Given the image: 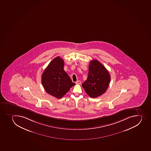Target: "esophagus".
<instances>
[{"label": "esophagus", "instance_id": "34e87169", "mask_svg": "<svg viewBox=\"0 0 151 151\" xmlns=\"http://www.w3.org/2000/svg\"><path fill=\"white\" fill-rule=\"evenodd\" d=\"M81 83V82L80 81L78 80L76 82V84H78V85H80Z\"/></svg>", "mask_w": 151, "mask_h": 151}]
</instances>
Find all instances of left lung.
I'll return each mask as SVG.
<instances>
[{
	"label": "left lung",
	"mask_w": 151,
	"mask_h": 151,
	"mask_svg": "<svg viewBox=\"0 0 151 151\" xmlns=\"http://www.w3.org/2000/svg\"><path fill=\"white\" fill-rule=\"evenodd\" d=\"M111 81L109 72L96 60H91L88 66V74L82 84L86 93L91 98H96L106 91Z\"/></svg>",
	"instance_id": "8db88e82"
}]
</instances>
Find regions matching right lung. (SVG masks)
Wrapping results in <instances>:
<instances>
[{"label": "right lung", "mask_w": 151, "mask_h": 151, "mask_svg": "<svg viewBox=\"0 0 151 151\" xmlns=\"http://www.w3.org/2000/svg\"><path fill=\"white\" fill-rule=\"evenodd\" d=\"M64 61L57 57L49 63L42 75V83L47 93L60 99L68 92L73 83L64 69Z\"/></svg>", "instance_id": "obj_1"}]
</instances>
